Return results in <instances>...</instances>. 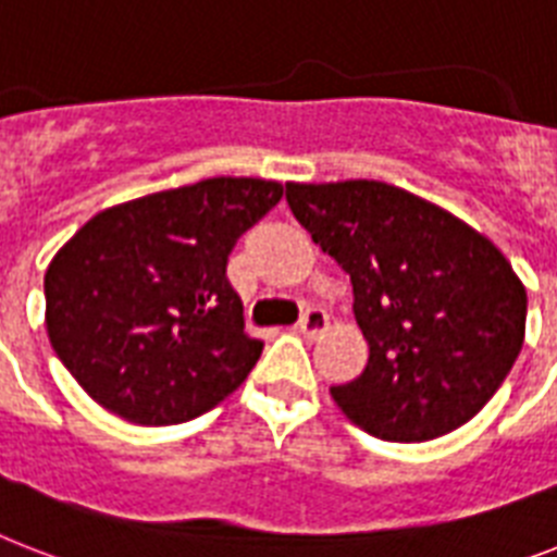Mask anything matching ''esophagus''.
Instances as JSON below:
<instances>
[{
  "mask_svg": "<svg viewBox=\"0 0 557 557\" xmlns=\"http://www.w3.org/2000/svg\"><path fill=\"white\" fill-rule=\"evenodd\" d=\"M300 334H306V337H311V341H318V337H323L325 329H329V314L320 309H309L306 314H302L300 320Z\"/></svg>",
  "mask_w": 557,
  "mask_h": 557,
  "instance_id": "34e87169",
  "label": "esophagus"
}]
</instances>
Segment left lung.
Listing matches in <instances>:
<instances>
[{
    "instance_id": "8db88e82",
    "label": "left lung",
    "mask_w": 557,
    "mask_h": 557,
    "mask_svg": "<svg viewBox=\"0 0 557 557\" xmlns=\"http://www.w3.org/2000/svg\"><path fill=\"white\" fill-rule=\"evenodd\" d=\"M311 239L351 277L369 343L341 411L383 441L420 443L472 420L506 381L527 332V288L460 216L377 180L286 183Z\"/></svg>"
}]
</instances>
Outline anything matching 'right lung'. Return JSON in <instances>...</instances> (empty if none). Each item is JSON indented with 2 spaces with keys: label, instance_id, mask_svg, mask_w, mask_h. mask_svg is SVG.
I'll use <instances>...</instances> for the list:
<instances>
[{
  "label": "right lung",
  "instance_id": "right-lung-1",
  "mask_svg": "<svg viewBox=\"0 0 557 557\" xmlns=\"http://www.w3.org/2000/svg\"><path fill=\"white\" fill-rule=\"evenodd\" d=\"M283 185L211 176L120 202L45 271L57 357L102 409L139 426L183 423L232 395L260 360L225 263Z\"/></svg>",
  "mask_w": 557,
  "mask_h": 557
}]
</instances>
